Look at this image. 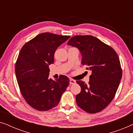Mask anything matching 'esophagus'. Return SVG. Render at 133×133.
I'll use <instances>...</instances> for the list:
<instances>
[{"mask_svg":"<svg viewBox=\"0 0 133 133\" xmlns=\"http://www.w3.org/2000/svg\"><path fill=\"white\" fill-rule=\"evenodd\" d=\"M76 83V81H74V80H72V79L70 80V84L74 85V84H75Z\"/></svg>","mask_w":133,"mask_h":133,"instance_id":"34e87169","label":"esophagus"}]
</instances>
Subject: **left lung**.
I'll return each instance as SVG.
<instances>
[{
	"label": "left lung",
	"instance_id": "8db88e82",
	"mask_svg": "<svg viewBox=\"0 0 133 133\" xmlns=\"http://www.w3.org/2000/svg\"><path fill=\"white\" fill-rule=\"evenodd\" d=\"M67 44L79 49L82 64L91 72L88 84L76 81L81 87L76 96L77 104L88 113L101 112L113 99L122 79L119 56L113 48L92 36H75Z\"/></svg>",
	"mask_w": 133,
	"mask_h": 133
}]
</instances>
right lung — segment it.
I'll return each mask as SVG.
<instances>
[{"mask_svg":"<svg viewBox=\"0 0 133 133\" xmlns=\"http://www.w3.org/2000/svg\"><path fill=\"white\" fill-rule=\"evenodd\" d=\"M70 36L44 32L36 36L21 48L15 65L21 94L29 105L38 111H48L58 105L70 79L61 75L49 79L48 66L54 63L56 49Z\"/></svg>","mask_w":133,"mask_h":133,"instance_id":"1","label":"right lung"}]
</instances>
